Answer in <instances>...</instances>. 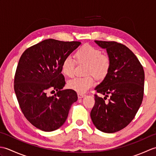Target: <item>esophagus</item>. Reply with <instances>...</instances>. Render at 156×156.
<instances>
[{"label": "esophagus", "mask_w": 156, "mask_h": 156, "mask_svg": "<svg viewBox=\"0 0 156 156\" xmlns=\"http://www.w3.org/2000/svg\"><path fill=\"white\" fill-rule=\"evenodd\" d=\"M85 96V94H82V93H78V97L79 98H82V97H84Z\"/></svg>", "instance_id": "34e87169"}]
</instances>
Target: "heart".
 Instances as JSON below:
<instances>
[{"instance_id":"1","label":"heart","mask_w":156,"mask_h":156,"mask_svg":"<svg viewBox=\"0 0 156 156\" xmlns=\"http://www.w3.org/2000/svg\"><path fill=\"white\" fill-rule=\"evenodd\" d=\"M76 58L78 62L87 63L86 73L92 74L98 78H103L110 70L111 62L110 57L106 54H102L97 48L90 45H85L76 52ZM76 61L69 55L63 59L61 69L63 74L72 77L74 74ZM95 84L92 76L86 77H76L69 80L68 87L78 93H84Z\"/></svg>"}]
</instances>
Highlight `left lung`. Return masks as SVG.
Here are the masks:
<instances>
[{"instance_id": "1", "label": "left lung", "mask_w": 156, "mask_h": 156, "mask_svg": "<svg viewBox=\"0 0 156 156\" xmlns=\"http://www.w3.org/2000/svg\"><path fill=\"white\" fill-rule=\"evenodd\" d=\"M95 42L107 49L111 65L103 81L95 88L105 97L94 94L90 117L98 130L115 133L130 123L140 107L144 93V70L127 46L116 41Z\"/></svg>"}]
</instances>
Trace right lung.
I'll return each mask as SVG.
<instances>
[{
    "instance_id": "1",
    "label": "right lung",
    "mask_w": 156,
    "mask_h": 156,
    "mask_svg": "<svg viewBox=\"0 0 156 156\" xmlns=\"http://www.w3.org/2000/svg\"><path fill=\"white\" fill-rule=\"evenodd\" d=\"M80 44L45 39L27 48L19 59L14 80L16 97L25 118L42 131L60 127L78 100L75 90H62L66 81L61 66ZM55 91L54 95L48 96Z\"/></svg>"
}]
</instances>
